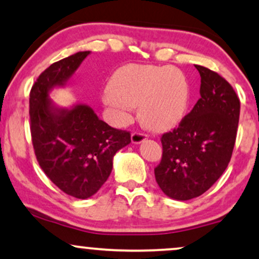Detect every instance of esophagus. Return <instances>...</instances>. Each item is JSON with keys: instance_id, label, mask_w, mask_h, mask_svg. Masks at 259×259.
Masks as SVG:
<instances>
[{"instance_id": "obj_1", "label": "esophagus", "mask_w": 259, "mask_h": 259, "mask_svg": "<svg viewBox=\"0 0 259 259\" xmlns=\"http://www.w3.org/2000/svg\"><path fill=\"white\" fill-rule=\"evenodd\" d=\"M146 138H148V136L140 132H135L132 133V136H131V140H132L133 144H140V143H143L144 140H146Z\"/></svg>"}]
</instances>
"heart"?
I'll use <instances>...</instances> for the list:
<instances>
[{"label": "heart", "mask_w": 259, "mask_h": 259, "mask_svg": "<svg viewBox=\"0 0 259 259\" xmlns=\"http://www.w3.org/2000/svg\"><path fill=\"white\" fill-rule=\"evenodd\" d=\"M102 101L117 123H127L136 105L150 128L165 131L181 122L190 103L186 76L175 67L127 65L110 78Z\"/></svg>", "instance_id": "b5f03b06"}]
</instances>
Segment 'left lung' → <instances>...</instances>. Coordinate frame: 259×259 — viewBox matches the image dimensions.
<instances>
[{
  "label": "left lung",
  "instance_id": "8db88e82",
  "mask_svg": "<svg viewBox=\"0 0 259 259\" xmlns=\"http://www.w3.org/2000/svg\"><path fill=\"white\" fill-rule=\"evenodd\" d=\"M200 98L178 128L162 136L161 163L155 178L165 196L177 200L199 197L226 170L234 149L240 101L231 84L203 66Z\"/></svg>",
  "mask_w": 259,
  "mask_h": 259
}]
</instances>
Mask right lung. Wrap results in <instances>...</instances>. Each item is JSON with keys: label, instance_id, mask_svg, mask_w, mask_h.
I'll return each mask as SVG.
<instances>
[{"label": "right lung", "instance_id": "obj_1", "mask_svg": "<svg viewBox=\"0 0 259 259\" xmlns=\"http://www.w3.org/2000/svg\"><path fill=\"white\" fill-rule=\"evenodd\" d=\"M90 52H79L48 67L30 94L34 154L47 177L78 199L97 193L113 170V158L131 143V135L102 121L88 104L61 108L50 92L65 88Z\"/></svg>", "mask_w": 259, "mask_h": 259}]
</instances>
